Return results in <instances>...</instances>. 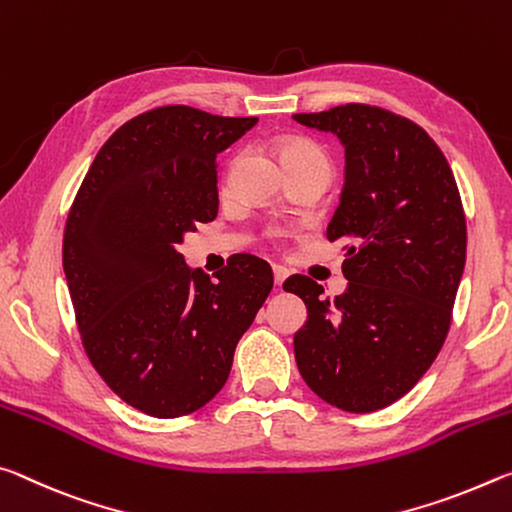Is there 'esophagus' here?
<instances>
[{
	"label": "esophagus",
	"instance_id": "obj_1",
	"mask_svg": "<svg viewBox=\"0 0 512 512\" xmlns=\"http://www.w3.org/2000/svg\"><path fill=\"white\" fill-rule=\"evenodd\" d=\"M286 279H288V270H283V267H274V286L281 288Z\"/></svg>",
	"mask_w": 512,
	"mask_h": 512
}]
</instances>
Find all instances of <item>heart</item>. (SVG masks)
I'll return each mask as SVG.
<instances>
[{
  "mask_svg": "<svg viewBox=\"0 0 512 512\" xmlns=\"http://www.w3.org/2000/svg\"><path fill=\"white\" fill-rule=\"evenodd\" d=\"M279 158L286 167H295V165H317L329 170V158L324 156L322 149H317L315 145L306 140H286L279 145Z\"/></svg>",
  "mask_w": 512,
  "mask_h": 512,
  "instance_id": "heart-1",
  "label": "heart"
}]
</instances>
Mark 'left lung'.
Here are the masks:
<instances>
[{"label":"left lung","mask_w":512,"mask_h":512,"mask_svg":"<svg viewBox=\"0 0 512 512\" xmlns=\"http://www.w3.org/2000/svg\"><path fill=\"white\" fill-rule=\"evenodd\" d=\"M345 147V188L326 229L345 247L347 290L333 301L308 276L283 290L304 299L295 358L317 397L372 413L404 397L442 349L465 267L463 201L429 133L379 106L292 115Z\"/></svg>","instance_id":"1"}]
</instances>
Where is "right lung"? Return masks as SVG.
Wrapping results in <instances>:
<instances>
[{"label":"right lung","mask_w":512,"mask_h":512,"mask_svg":"<svg viewBox=\"0 0 512 512\" xmlns=\"http://www.w3.org/2000/svg\"><path fill=\"white\" fill-rule=\"evenodd\" d=\"M258 117L161 106L104 142L74 197L63 270L83 349L117 397L170 420L206 406L272 290L270 265L236 254L211 281L179 254L217 215V154Z\"/></svg>","instance_id":"obj_1"}]
</instances>
